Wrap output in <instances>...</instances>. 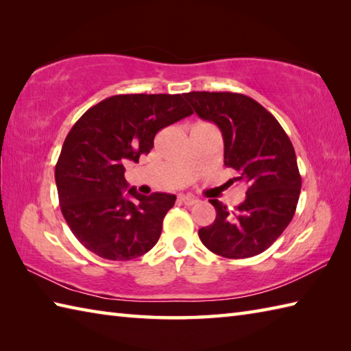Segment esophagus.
I'll use <instances>...</instances> for the list:
<instances>
[{"mask_svg":"<svg viewBox=\"0 0 351 351\" xmlns=\"http://www.w3.org/2000/svg\"><path fill=\"white\" fill-rule=\"evenodd\" d=\"M180 202H182L184 205H195L197 202V199L190 196V195H181L180 196Z\"/></svg>","mask_w":351,"mask_h":351,"instance_id":"obj_1","label":"esophagus"}]
</instances>
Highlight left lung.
I'll list each match as a JSON object with an SVG mask.
<instances>
[{
  "label": "left lung",
  "mask_w": 351,
  "mask_h": 351,
  "mask_svg": "<svg viewBox=\"0 0 351 351\" xmlns=\"http://www.w3.org/2000/svg\"><path fill=\"white\" fill-rule=\"evenodd\" d=\"M187 99L199 117L219 126L225 141V166L232 181L247 185L234 211L215 199V220L199 229L206 249L223 258L259 255L278 240L293 220L302 176L293 143L276 117L249 96L232 92H190Z\"/></svg>",
  "instance_id": "8db88e82"
}]
</instances>
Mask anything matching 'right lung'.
Masks as SVG:
<instances>
[{
	"mask_svg": "<svg viewBox=\"0 0 351 351\" xmlns=\"http://www.w3.org/2000/svg\"><path fill=\"white\" fill-rule=\"evenodd\" d=\"M190 114L182 95H114L72 126L56 164V184L63 217L87 250L130 261L156 244L176 196L126 191L123 162H138L156 132Z\"/></svg>",
	"mask_w": 351,
	"mask_h": 351,
	"instance_id": "right-lung-1",
	"label": "right lung"
}]
</instances>
